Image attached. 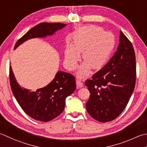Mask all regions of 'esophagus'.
<instances>
[{"label": "esophagus", "mask_w": 147, "mask_h": 147, "mask_svg": "<svg viewBox=\"0 0 147 147\" xmlns=\"http://www.w3.org/2000/svg\"><path fill=\"white\" fill-rule=\"evenodd\" d=\"M76 85H77L78 87L81 88V87H83V83L82 82H80L79 80H76Z\"/></svg>", "instance_id": "esophagus-1"}]
</instances>
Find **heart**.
Listing matches in <instances>:
<instances>
[{
    "mask_svg": "<svg viewBox=\"0 0 147 147\" xmlns=\"http://www.w3.org/2000/svg\"><path fill=\"white\" fill-rule=\"evenodd\" d=\"M73 45H68L64 51V65L69 70L76 67L82 52L84 60L77 74L80 78L88 74L90 69L99 70L110 58L115 45V38L110 32L96 25L79 28L73 37Z\"/></svg>",
    "mask_w": 147,
    "mask_h": 147,
    "instance_id": "1",
    "label": "heart"
}]
</instances>
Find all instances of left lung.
I'll use <instances>...</instances> for the list:
<instances>
[{
    "mask_svg": "<svg viewBox=\"0 0 147 147\" xmlns=\"http://www.w3.org/2000/svg\"><path fill=\"white\" fill-rule=\"evenodd\" d=\"M119 42L110 61L85 82L90 93L87 111L100 122H110L120 115L135 87L136 57L133 45L121 31Z\"/></svg>",
    "mask_w": 147,
    "mask_h": 147,
    "instance_id": "8db88e82",
    "label": "left lung"
}]
</instances>
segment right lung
<instances>
[{"instance_id":"right-lung-1","label":"right lung","mask_w":147,"mask_h":147,"mask_svg":"<svg viewBox=\"0 0 147 147\" xmlns=\"http://www.w3.org/2000/svg\"><path fill=\"white\" fill-rule=\"evenodd\" d=\"M65 25L61 23H41L22 36L16 42L14 50L28 39L52 36ZM9 80L11 90L22 110L33 119L44 122L50 121L62 113L66 97L76 90L74 77L63 71L57 72L52 81L36 91L23 88L18 84L11 65Z\"/></svg>"}]
</instances>
